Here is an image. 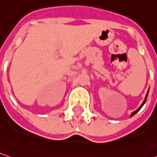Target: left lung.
I'll list each match as a JSON object with an SVG mask.
<instances>
[{"label": "left lung", "mask_w": 157, "mask_h": 157, "mask_svg": "<svg viewBox=\"0 0 157 157\" xmlns=\"http://www.w3.org/2000/svg\"><path fill=\"white\" fill-rule=\"evenodd\" d=\"M148 94H149V90H148V92H147V95H146V96H145V99H144V101H143V103H142V105L140 106V107L138 108V109H136V110L134 111V112H132V114H131V116H134V115H136V114L137 113L138 111H139V110H140V109H141V108H142V107H143V106L144 105V103L146 102V100H147V97H148Z\"/></svg>", "instance_id": "left-lung-1"}]
</instances>
